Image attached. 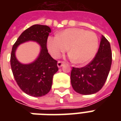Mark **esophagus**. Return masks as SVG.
I'll list each match as a JSON object with an SVG mask.
<instances>
[{
    "instance_id": "obj_1",
    "label": "esophagus",
    "mask_w": 121,
    "mask_h": 121,
    "mask_svg": "<svg viewBox=\"0 0 121 121\" xmlns=\"http://www.w3.org/2000/svg\"><path fill=\"white\" fill-rule=\"evenodd\" d=\"M63 63H64L63 61H59L58 62V63H57V65H58V67L59 68H60V67H61L63 66Z\"/></svg>"
}]
</instances>
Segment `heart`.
Returning <instances> with one entry per match:
<instances>
[{"mask_svg": "<svg viewBox=\"0 0 121 121\" xmlns=\"http://www.w3.org/2000/svg\"><path fill=\"white\" fill-rule=\"evenodd\" d=\"M99 39L92 32L73 28L63 30L56 36L47 39V48L52 57L57 58L69 50V58L77 64H85L94 58Z\"/></svg>", "mask_w": 121, "mask_h": 121, "instance_id": "heart-1", "label": "heart"}]
</instances>
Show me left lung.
<instances>
[{
    "label": "left lung",
    "instance_id": "1",
    "mask_svg": "<svg viewBox=\"0 0 121 121\" xmlns=\"http://www.w3.org/2000/svg\"><path fill=\"white\" fill-rule=\"evenodd\" d=\"M112 61L110 44L102 35L99 50L93 60L84 67H73L71 82L74 90L82 95H92L100 91L106 81Z\"/></svg>",
    "mask_w": 121,
    "mask_h": 121
}]
</instances>
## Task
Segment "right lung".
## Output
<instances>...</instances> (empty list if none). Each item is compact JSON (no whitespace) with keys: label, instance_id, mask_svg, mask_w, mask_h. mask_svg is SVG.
<instances>
[{"label":"right lung","instance_id":"right-lung-1","mask_svg":"<svg viewBox=\"0 0 121 121\" xmlns=\"http://www.w3.org/2000/svg\"><path fill=\"white\" fill-rule=\"evenodd\" d=\"M51 29L46 25H35L21 34L12 47L11 67L15 81L22 91L32 96H44L50 91L54 74L58 71L57 61L48 52L47 42ZM28 41L36 42L41 47L38 58L32 63L24 64L16 58L20 44Z\"/></svg>","mask_w":121,"mask_h":121}]
</instances>
